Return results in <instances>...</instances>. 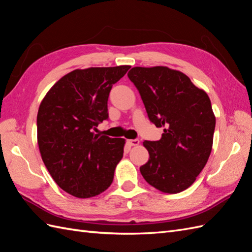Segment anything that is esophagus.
Masks as SVG:
<instances>
[{
	"label": "esophagus",
	"instance_id": "1",
	"mask_svg": "<svg viewBox=\"0 0 252 252\" xmlns=\"http://www.w3.org/2000/svg\"><path fill=\"white\" fill-rule=\"evenodd\" d=\"M127 144L134 147V146H138L139 145V140L138 139H128L127 140Z\"/></svg>",
	"mask_w": 252,
	"mask_h": 252
}]
</instances>
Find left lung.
Instances as JSON below:
<instances>
[{"mask_svg": "<svg viewBox=\"0 0 252 252\" xmlns=\"http://www.w3.org/2000/svg\"><path fill=\"white\" fill-rule=\"evenodd\" d=\"M127 76L148 117L165 127L159 140L144 141L149 160L141 176L160 191L181 192L196 181L212 151L216 119L209 95L181 71L165 66L134 67Z\"/></svg>", "mask_w": 252, "mask_h": 252, "instance_id": "left-lung-1", "label": "left lung"}]
</instances>
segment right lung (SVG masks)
Returning a JSON list of instances; mask_svg holds the SVG:
<instances>
[{"label": "right lung", "instance_id": "right-lung-1", "mask_svg": "<svg viewBox=\"0 0 252 252\" xmlns=\"http://www.w3.org/2000/svg\"><path fill=\"white\" fill-rule=\"evenodd\" d=\"M131 66L75 69L42 99L37 115V141L51 177L66 192L92 198L111 186L124 157L125 138L94 134L107 119L112 86Z\"/></svg>", "mask_w": 252, "mask_h": 252}]
</instances>
